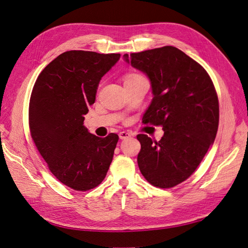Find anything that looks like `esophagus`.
<instances>
[{"label": "esophagus", "mask_w": 248, "mask_h": 248, "mask_svg": "<svg viewBox=\"0 0 248 248\" xmlns=\"http://www.w3.org/2000/svg\"><path fill=\"white\" fill-rule=\"evenodd\" d=\"M131 137V133L128 131H122L119 133V138L120 140H126V139H129Z\"/></svg>", "instance_id": "34e87169"}]
</instances>
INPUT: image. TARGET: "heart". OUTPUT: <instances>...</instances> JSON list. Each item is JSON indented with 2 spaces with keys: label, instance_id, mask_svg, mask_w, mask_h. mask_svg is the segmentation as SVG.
I'll return each instance as SVG.
<instances>
[{
  "label": "heart",
  "instance_id": "b5f03b06",
  "mask_svg": "<svg viewBox=\"0 0 248 248\" xmlns=\"http://www.w3.org/2000/svg\"><path fill=\"white\" fill-rule=\"evenodd\" d=\"M138 77H140V74H137V73H130V74H127V76L125 77L124 78V81L128 80V79H131V78H138Z\"/></svg>",
  "mask_w": 248,
  "mask_h": 248
}]
</instances>
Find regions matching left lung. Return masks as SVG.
Masks as SVG:
<instances>
[{
    "label": "left lung",
    "mask_w": 248,
    "mask_h": 248,
    "mask_svg": "<svg viewBox=\"0 0 248 248\" xmlns=\"http://www.w3.org/2000/svg\"><path fill=\"white\" fill-rule=\"evenodd\" d=\"M124 59L151 81L154 96L142 123L160 125L164 131L158 141L146 134L137 137L140 170L153 186L171 188L193 174L213 144L219 122L216 90L204 67L177 47Z\"/></svg>",
    "instance_id": "obj_1"
}]
</instances>
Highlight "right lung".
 Here are the masks:
<instances>
[{"mask_svg": "<svg viewBox=\"0 0 248 248\" xmlns=\"http://www.w3.org/2000/svg\"><path fill=\"white\" fill-rule=\"evenodd\" d=\"M120 54L69 50L58 56L36 79L29 106L31 137L51 174L78 191L98 186L114 156L118 134L98 138L84 125L101 78Z\"/></svg>", "mask_w": 248, "mask_h": 248, "instance_id": "obj_1", "label": "right lung"}]
</instances>
